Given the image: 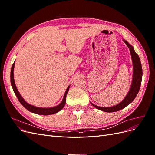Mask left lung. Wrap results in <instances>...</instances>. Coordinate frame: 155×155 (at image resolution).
I'll list each match as a JSON object with an SVG mask.
<instances>
[{
    "label": "left lung",
    "mask_w": 155,
    "mask_h": 155,
    "mask_svg": "<svg viewBox=\"0 0 155 155\" xmlns=\"http://www.w3.org/2000/svg\"><path fill=\"white\" fill-rule=\"evenodd\" d=\"M124 43L126 45L128 46V48L130 50V53L131 55V59H132L133 62V79H132V83H131V86L129 89V91L126 95L124 99L121 101L118 104H117L114 106L109 107H99L97 106L92 103L91 104L96 109H99L100 110L107 112H114L123 109L124 108L127 106L132 102L136 96H137L138 93L139 92L140 85H141L142 83V68L141 62H140V59L139 56L135 52L134 50L133 46L130 45L127 41L123 39Z\"/></svg>",
    "instance_id": "left-lung-1"
}]
</instances>
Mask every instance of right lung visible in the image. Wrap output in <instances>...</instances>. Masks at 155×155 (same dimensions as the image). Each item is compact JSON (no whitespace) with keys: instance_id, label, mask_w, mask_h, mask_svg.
<instances>
[{"instance_id":"1","label":"right lung","mask_w":155,"mask_h":155,"mask_svg":"<svg viewBox=\"0 0 155 155\" xmlns=\"http://www.w3.org/2000/svg\"><path fill=\"white\" fill-rule=\"evenodd\" d=\"M14 67H15V62H14L13 64H12V69H11V74H10L11 85H12V87L13 88V90L14 92H15L17 97L18 98V101H20V103L22 105V106L25 108H26L28 110H29L31 112H33V113L39 114V115H50V114L57 113V112H58L59 111H60L63 109L65 104H66V97L67 95V93L68 92L70 86L68 87L66 91H65V92H64V94L63 99L62 101L61 102L60 104L59 105H58L57 106H55L53 107H48V108L37 107L34 106L31 104H29L28 103H27L24 99H23V97L20 94L19 92H18V91L17 90V87L15 85V80H14V77H13Z\"/></svg>"}]
</instances>
